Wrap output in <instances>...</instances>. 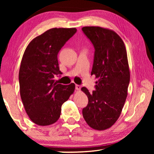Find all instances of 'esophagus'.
I'll use <instances>...</instances> for the list:
<instances>
[{
  "instance_id": "obj_1",
  "label": "esophagus",
  "mask_w": 154,
  "mask_h": 154,
  "mask_svg": "<svg viewBox=\"0 0 154 154\" xmlns=\"http://www.w3.org/2000/svg\"><path fill=\"white\" fill-rule=\"evenodd\" d=\"M75 89H76L77 91H79L81 90V86L79 85H75Z\"/></svg>"
}]
</instances>
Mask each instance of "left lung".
I'll return each instance as SVG.
<instances>
[{"label": "left lung", "instance_id": "obj_1", "mask_svg": "<svg viewBox=\"0 0 154 154\" xmlns=\"http://www.w3.org/2000/svg\"><path fill=\"white\" fill-rule=\"evenodd\" d=\"M83 32L95 49L91 75H94L96 90L83 91L88 104L82 111L83 118L92 128L105 130L120 116L128 96L130 69L124 41L113 30L99 26H85Z\"/></svg>", "mask_w": 154, "mask_h": 154}]
</instances>
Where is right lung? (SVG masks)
I'll use <instances>...</instances> for the list:
<instances>
[{"label":"right lung","mask_w":154,"mask_h":154,"mask_svg":"<svg viewBox=\"0 0 154 154\" xmlns=\"http://www.w3.org/2000/svg\"><path fill=\"white\" fill-rule=\"evenodd\" d=\"M77 32L75 28H54L30 41L25 49L19 71L20 96L30 120L38 126L58 121L62 104L75 89V83L54 82L60 71L58 54Z\"/></svg>","instance_id":"obj_1"}]
</instances>
